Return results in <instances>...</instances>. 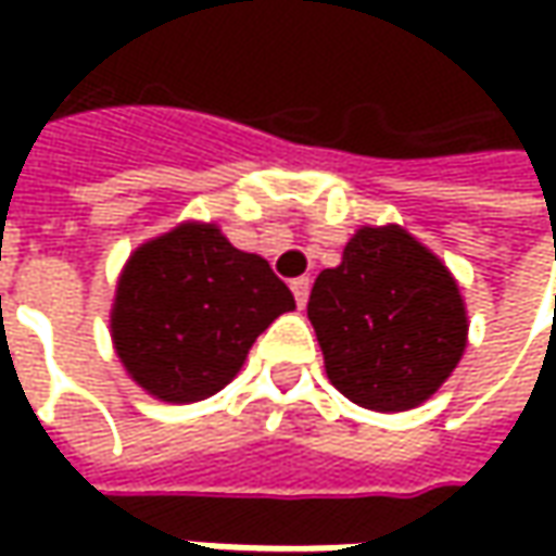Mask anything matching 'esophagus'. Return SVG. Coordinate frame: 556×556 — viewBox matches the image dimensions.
<instances>
[{
  "label": "esophagus",
  "mask_w": 556,
  "mask_h": 556,
  "mask_svg": "<svg viewBox=\"0 0 556 556\" xmlns=\"http://www.w3.org/2000/svg\"><path fill=\"white\" fill-rule=\"evenodd\" d=\"M290 290H293V296H296V306L303 309L306 300H309V278H293V281H290Z\"/></svg>",
  "instance_id": "34e87169"
}]
</instances>
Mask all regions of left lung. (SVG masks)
Returning <instances> with one entry per match:
<instances>
[{
  "mask_svg": "<svg viewBox=\"0 0 556 556\" xmlns=\"http://www.w3.org/2000/svg\"><path fill=\"white\" fill-rule=\"evenodd\" d=\"M328 380L371 412H408L437 393L467 350L458 281L402 225H362L309 293Z\"/></svg>",
  "mask_w": 556,
  "mask_h": 556,
  "instance_id": "left-lung-1",
  "label": "left lung"
}]
</instances>
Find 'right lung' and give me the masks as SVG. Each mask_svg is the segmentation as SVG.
I'll list each match as a JSON object with an SVG mask.
<instances>
[{
	"mask_svg": "<svg viewBox=\"0 0 556 556\" xmlns=\"http://www.w3.org/2000/svg\"><path fill=\"white\" fill-rule=\"evenodd\" d=\"M293 309L263 256L238 250L216 223L188 219L126 260L111 340L144 393L188 405L231 383L256 337Z\"/></svg>",
	"mask_w": 556,
	"mask_h": 556,
	"instance_id": "add662e5",
	"label": "right lung"
}]
</instances>
